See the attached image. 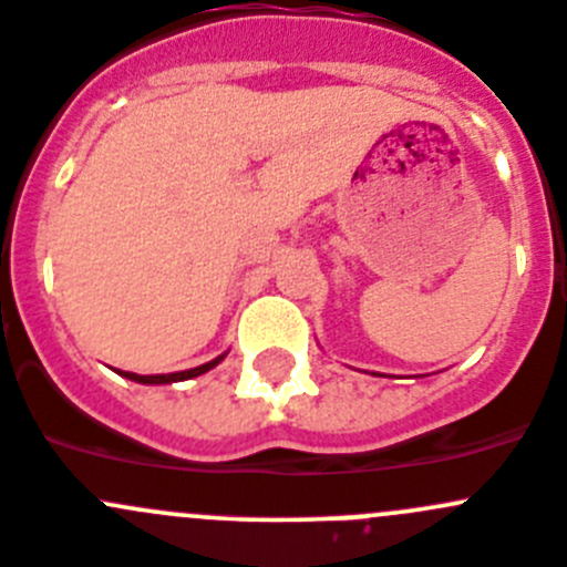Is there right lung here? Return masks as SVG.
<instances>
[{
    "label": "right lung",
    "mask_w": 567,
    "mask_h": 567,
    "mask_svg": "<svg viewBox=\"0 0 567 567\" xmlns=\"http://www.w3.org/2000/svg\"><path fill=\"white\" fill-rule=\"evenodd\" d=\"M219 361H223V355L208 361V364H199V368L194 370H183V373H169V375H136V373H122V375H127L131 381H138V384H172V381H186V379H194V375L208 373L212 368H217Z\"/></svg>",
    "instance_id": "add662e5"
}]
</instances>
